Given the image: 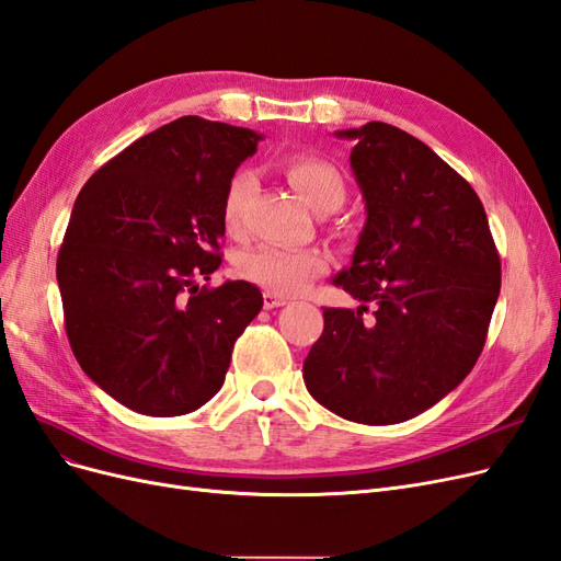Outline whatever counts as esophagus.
<instances>
[{
    "instance_id": "34e87169",
    "label": "esophagus",
    "mask_w": 561,
    "mask_h": 561,
    "mask_svg": "<svg viewBox=\"0 0 561 561\" xmlns=\"http://www.w3.org/2000/svg\"><path fill=\"white\" fill-rule=\"evenodd\" d=\"M262 299H264V308H266V311H272V308H280V306L287 304L285 297H278V295H274V293H264Z\"/></svg>"
}]
</instances>
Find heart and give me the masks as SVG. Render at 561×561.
<instances>
[{
    "label": "heart",
    "instance_id": "heart-1",
    "mask_svg": "<svg viewBox=\"0 0 561 561\" xmlns=\"http://www.w3.org/2000/svg\"><path fill=\"white\" fill-rule=\"evenodd\" d=\"M283 173L316 210L339 208L345 199V181L336 164L311 152H295L283 160ZM253 190V173L241 169L231 176L222 199V225L237 231L243 204ZM327 255L318 248L260 245L239 260V274L274 295H299L327 272Z\"/></svg>",
    "mask_w": 561,
    "mask_h": 561
}]
</instances>
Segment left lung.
<instances>
[{"mask_svg":"<svg viewBox=\"0 0 561 561\" xmlns=\"http://www.w3.org/2000/svg\"><path fill=\"white\" fill-rule=\"evenodd\" d=\"M366 225L336 276L362 306L322 308L304 359L308 392L359 424H397L432 409L469 376L488 339L501 260L476 190L436 152L388 123L336 131ZM371 319H364L368 306Z\"/></svg>","mask_w":561,"mask_h":561,"instance_id":"8db88e82","label":"left lung"}]
</instances>
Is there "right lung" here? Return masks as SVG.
Returning a JSON list of instances; mask_svg holds the SVG:
<instances>
[{"instance_id": "1", "label": "right lung", "mask_w": 561, "mask_h": 561, "mask_svg": "<svg viewBox=\"0 0 561 561\" xmlns=\"http://www.w3.org/2000/svg\"><path fill=\"white\" fill-rule=\"evenodd\" d=\"M260 139L183 115L96 169L76 197L57 253L67 339L81 369L131 411H197L260 313L255 285L197 283L222 264L225 190Z\"/></svg>"}]
</instances>
